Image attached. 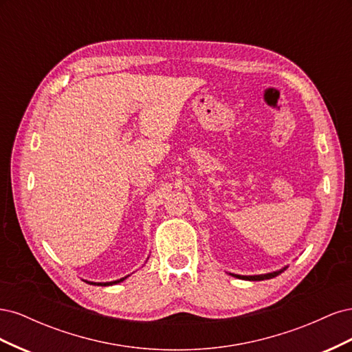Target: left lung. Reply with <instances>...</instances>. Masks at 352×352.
Returning <instances> with one entry per match:
<instances>
[{"label":"left lung","mask_w":352,"mask_h":352,"mask_svg":"<svg viewBox=\"0 0 352 352\" xmlns=\"http://www.w3.org/2000/svg\"><path fill=\"white\" fill-rule=\"evenodd\" d=\"M286 267L278 270V272H272V273H267V274H255V276H241V274H232L235 276V278L238 279H245V280H264V279H272V278H276V276L280 274Z\"/></svg>","instance_id":"8db88e82"}]
</instances>
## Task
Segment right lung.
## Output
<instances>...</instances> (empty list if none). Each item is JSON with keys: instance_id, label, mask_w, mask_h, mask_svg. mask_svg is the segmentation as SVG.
I'll return each instance as SVG.
<instances>
[{"instance_id": "1", "label": "right lung", "mask_w": 352, "mask_h": 352, "mask_svg": "<svg viewBox=\"0 0 352 352\" xmlns=\"http://www.w3.org/2000/svg\"><path fill=\"white\" fill-rule=\"evenodd\" d=\"M127 278V276H124V278H122V279H119V280H113V282H105V283H97V282H88V280H85L87 283H91V285H97V286H110V285H116V283H120V282H123L124 279Z\"/></svg>"}]
</instances>
